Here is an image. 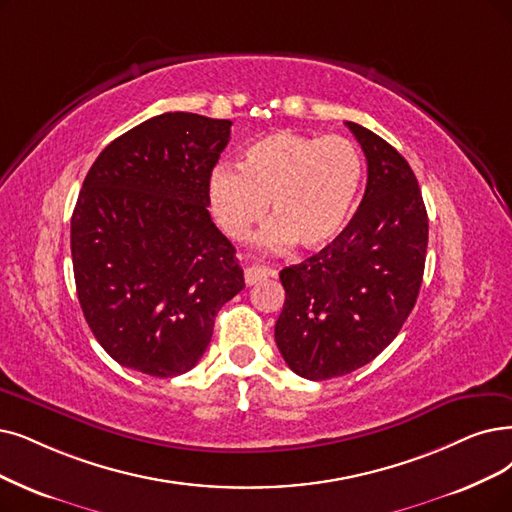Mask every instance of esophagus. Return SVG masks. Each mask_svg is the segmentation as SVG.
<instances>
[{"label": "esophagus", "mask_w": 512, "mask_h": 512, "mask_svg": "<svg viewBox=\"0 0 512 512\" xmlns=\"http://www.w3.org/2000/svg\"><path fill=\"white\" fill-rule=\"evenodd\" d=\"M271 275L273 273L267 267H250V269H245V283L256 285V283H260L264 279H269Z\"/></svg>", "instance_id": "1"}]
</instances>
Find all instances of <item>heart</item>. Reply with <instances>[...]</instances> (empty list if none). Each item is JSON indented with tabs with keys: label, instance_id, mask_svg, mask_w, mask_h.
<instances>
[{
	"label": "heart",
	"instance_id": "heart-1",
	"mask_svg": "<svg viewBox=\"0 0 512 512\" xmlns=\"http://www.w3.org/2000/svg\"><path fill=\"white\" fill-rule=\"evenodd\" d=\"M363 157L344 136H306L279 130L248 145L241 166L222 163L210 174L208 195L218 227L235 241L256 224L275 220L262 237L269 250L294 241L319 250L349 224L363 185Z\"/></svg>",
	"mask_w": 512,
	"mask_h": 512
}]
</instances>
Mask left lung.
<instances>
[{
    "instance_id": "left-lung-1",
    "label": "left lung",
    "mask_w": 512,
    "mask_h": 512,
    "mask_svg": "<svg viewBox=\"0 0 512 512\" xmlns=\"http://www.w3.org/2000/svg\"><path fill=\"white\" fill-rule=\"evenodd\" d=\"M367 159L359 210L342 235L285 267L275 342L290 370L309 380L351 374L395 340L424 275L428 216L403 155L346 121Z\"/></svg>"
}]
</instances>
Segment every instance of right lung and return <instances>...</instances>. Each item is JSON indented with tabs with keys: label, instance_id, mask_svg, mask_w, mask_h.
I'll use <instances>...</instances> for the list:
<instances>
[{
	"label": "right lung",
	"instance_id": "add662e5",
	"mask_svg": "<svg viewBox=\"0 0 512 512\" xmlns=\"http://www.w3.org/2000/svg\"><path fill=\"white\" fill-rule=\"evenodd\" d=\"M229 119L163 113L115 138L79 191L71 256L81 311L119 365L155 378L189 372L214 317L239 294L233 243L208 212Z\"/></svg>",
	"mask_w": 512,
	"mask_h": 512
}]
</instances>
